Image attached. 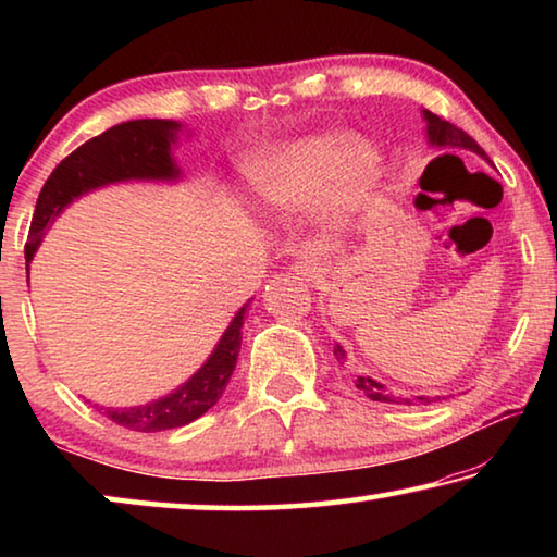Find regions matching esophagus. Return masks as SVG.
I'll return each mask as SVG.
<instances>
[{
	"label": "esophagus",
	"mask_w": 557,
	"mask_h": 557,
	"mask_svg": "<svg viewBox=\"0 0 557 557\" xmlns=\"http://www.w3.org/2000/svg\"><path fill=\"white\" fill-rule=\"evenodd\" d=\"M292 272L305 280H319L322 277V262H319L317 256H301L295 265H292Z\"/></svg>",
	"instance_id": "esophagus-1"
}]
</instances>
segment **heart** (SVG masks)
<instances>
[{
    "mask_svg": "<svg viewBox=\"0 0 557 557\" xmlns=\"http://www.w3.org/2000/svg\"><path fill=\"white\" fill-rule=\"evenodd\" d=\"M243 174L258 211L268 221L282 223L305 213L332 182L334 209H356L381 182L383 154L351 132L326 129L258 149L245 162Z\"/></svg>",
    "mask_w": 557,
    "mask_h": 557,
    "instance_id": "b5f03b06",
    "label": "heart"
}]
</instances>
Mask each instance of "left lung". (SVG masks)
<instances>
[{"instance_id": "left-lung-1", "label": "left lung", "mask_w": 557, "mask_h": 557, "mask_svg": "<svg viewBox=\"0 0 557 557\" xmlns=\"http://www.w3.org/2000/svg\"><path fill=\"white\" fill-rule=\"evenodd\" d=\"M422 120H425V137H428V145L430 147H437V149H457V152H474L476 157H482L484 162H488V157L482 147H479L474 139H471L465 129H459L451 125V122L442 120L437 115H432L430 110H422ZM334 356L338 363H346V351L342 344H334ZM356 388L363 391L369 395L371 400H379V403H395V405H430V403H437L442 395H418V398H400V395H393L388 393L383 383H379L371 375H356Z\"/></svg>"}]
</instances>
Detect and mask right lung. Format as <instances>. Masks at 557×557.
<instances>
[{"instance_id":"obj_1","label":"right lung","mask_w":557,"mask_h":557,"mask_svg":"<svg viewBox=\"0 0 557 557\" xmlns=\"http://www.w3.org/2000/svg\"><path fill=\"white\" fill-rule=\"evenodd\" d=\"M184 132L186 137L194 135L176 120H129L88 139L86 145L65 157L46 178L39 199H36L29 243L24 248L26 265L34 260L53 221L81 196L112 184L182 182L184 174L176 164L174 149L178 147V135H184ZM250 301L252 299L245 301L235 312L219 344L213 346V351L191 379H186L172 393L145 405H129V408L100 405L102 414L135 432L174 430L201 418L206 410H211L219 403L231 381L240 351L243 319Z\"/></svg>"}]
</instances>
